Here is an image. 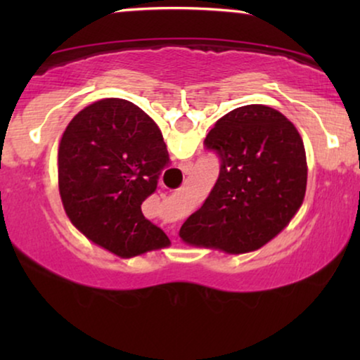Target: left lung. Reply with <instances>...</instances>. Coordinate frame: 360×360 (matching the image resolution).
Listing matches in <instances>:
<instances>
[{
	"mask_svg": "<svg viewBox=\"0 0 360 360\" xmlns=\"http://www.w3.org/2000/svg\"><path fill=\"white\" fill-rule=\"evenodd\" d=\"M205 146L221 157L219 176L180 238L226 254L254 252L277 238L303 205L308 165L302 136L280 111L248 105L216 121Z\"/></svg>",
	"mask_w": 360,
	"mask_h": 360,
	"instance_id": "left-lung-1",
	"label": "left lung"
}]
</instances>
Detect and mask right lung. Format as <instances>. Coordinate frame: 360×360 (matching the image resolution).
Masks as SVG:
<instances>
[{
    "mask_svg": "<svg viewBox=\"0 0 360 360\" xmlns=\"http://www.w3.org/2000/svg\"><path fill=\"white\" fill-rule=\"evenodd\" d=\"M169 152L159 126L134 103L106 98L73 116L58 142V191L72 224L122 259L169 248L142 214Z\"/></svg>",
    "mask_w": 360,
    "mask_h": 360,
    "instance_id": "obj_1",
    "label": "right lung"
}]
</instances>
